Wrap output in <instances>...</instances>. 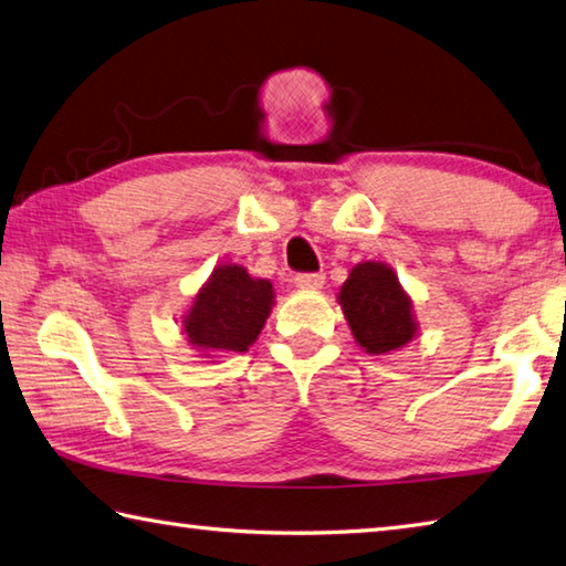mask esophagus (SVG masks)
Returning a JSON list of instances; mask_svg holds the SVG:
<instances>
[{
    "label": "esophagus",
    "instance_id": "esophagus-1",
    "mask_svg": "<svg viewBox=\"0 0 566 566\" xmlns=\"http://www.w3.org/2000/svg\"><path fill=\"white\" fill-rule=\"evenodd\" d=\"M294 284L300 286V290H306V292H316V290H322L324 286V274H318V272H306V274H296L294 276Z\"/></svg>",
    "mask_w": 566,
    "mask_h": 566
}]
</instances>
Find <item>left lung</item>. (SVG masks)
Returning <instances> with one entry per match:
<instances>
[{
	"instance_id": "obj_1",
	"label": "left lung",
	"mask_w": 566,
	"mask_h": 566,
	"mask_svg": "<svg viewBox=\"0 0 566 566\" xmlns=\"http://www.w3.org/2000/svg\"><path fill=\"white\" fill-rule=\"evenodd\" d=\"M344 316L366 354H388L416 336L413 302L384 262L356 264L338 292Z\"/></svg>"
}]
</instances>
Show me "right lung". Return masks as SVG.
<instances>
[{
  "label": "right lung",
  "instance_id": "obj_1",
  "mask_svg": "<svg viewBox=\"0 0 566 566\" xmlns=\"http://www.w3.org/2000/svg\"><path fill=\"white\" fill-rule=\"evenodd\" d=\"M274 290L270 280H256L240 264L214 266L210 280L195 294L182 318L188 342L200 356L248 352L272 312Z\"/></svg>",
  "mask_w": 566,
  "mask_h": 566
}]
</instances>
